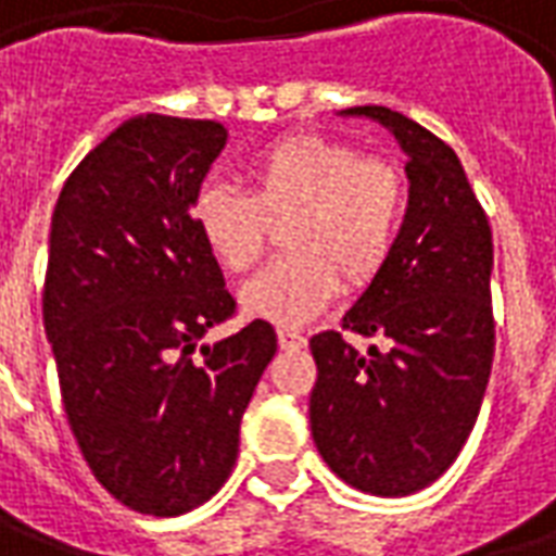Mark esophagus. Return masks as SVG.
Masks as SVG:
<instances>
[{
	"mask_svg": "<svg viewBox=\"0 0 556 556\" xmlns=\"http://www.w3.org/2000/svg\"><path fill=\"white\" fill-rule=\"evenodd\" d=\"M277 337H279V349H303L306 345V337H303L301 330H291V327H279L277 330Z\"/></svg>",
	"mask_w": 556,
	"mask_h": 556,
	"instance_id": "esophagus-1",
	"label": "esophagus"
}]
</instances>
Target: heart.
<instances>
[{
    "label": "heart",
    "instance_id": "heart-1",
    "mask_svg": "<svg viewBox=\"0 0 556 556\" xmlns=\"http://www.w3.org/2000/svg\"><path fill=\"white\" fill-rule=\"evenodd\" d=\"M250 193L207 184L193 199V223L219 265L243 274L282 223L286 255L241 289L250 315L301 325L345 286H372L396 253L408 211V181L396 163L363 157L339 139L298 134L258 151L247 166Z\"/></svg>",
    "mask_w": 556,
    "mask_h": 556
}]
</instances>
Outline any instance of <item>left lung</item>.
Listing matches in <instances>:
<instances>
[{
  "label": "left lung",
  "instance_id": "obj_1",
  "mask_svg": "<svg viewBox=\"0 0 556 556\" xmlns=\"http://www.w3.org/2000/svg\"><path fill=\"white\" fill-rule=\"evenodd\" d=\"M393 130L408 154V214L384 274L342 318L375 339L366 354L339 330L309 339L318 381L309 422L339 479L405 497L441 477L482 408L494 361L485 211L455 151L387 106H351Z\"/></svg>",
  "mask_w": 556,
  "mask_h": 556
}]
</instances>
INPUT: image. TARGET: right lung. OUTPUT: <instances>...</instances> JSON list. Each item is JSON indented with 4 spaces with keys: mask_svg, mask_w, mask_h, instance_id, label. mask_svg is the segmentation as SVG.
I'll use <instances>...</instances> for the list:
<instances>
[{
    "mask_svg": "<svg viewBox=\"0 0 556 556\" xmlns=\"http://www.w3.org/2000/svg\"><path fill=\"white\" fill-rule=\"evenodd\" d=\"M223 146L217 122L137 115L67 175L50 229L43 330L67 422L103 489L157 518L229 479L277 354L262 318L199 345L238 309L190 214Z\"/></svg>",
    "mask_w": 556,
    "mask_h": 556,
    "instance_id": "add662e5",
    "label": "right lung"
}]
</instances>
